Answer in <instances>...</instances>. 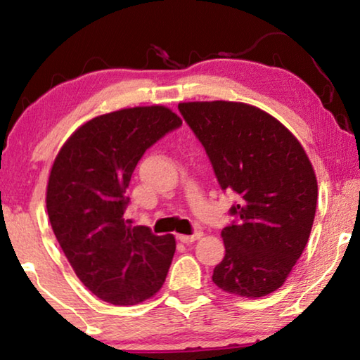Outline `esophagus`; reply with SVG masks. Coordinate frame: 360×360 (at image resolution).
Instances as JSON below:
<instances>
[{"label": "esophagus", "mask_w": 360, "mask_h": 360, "mask_svg": "<svg viewBox=\"0 0 360 360\" xmlns=\"http://www.w3.org/2000/svg\"><path fill=\"white\" fill-rule=\"evenodd\" d=\"M202 236H203V231L197 230L192 235H178V240L182 241V243H186V245H188V243H193V241L200 240V238H202Z\"/></svg>", "instance_id": "obj_1"}]
</instances>
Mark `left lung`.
<instances>
[{"mask_svg":"<svg viewBox=\"0 0 360 360\" xmlns=\"http://www.w3.org/2000/svg\"><path fill=\"white\" fill-rule=\"evenodd\" d=\"M222 191L238 195L222 230L225 257L212 283L264 297L284 284L311 233L318 182L297 138L259 108L233 101L179 103Z\"/></svg>","mask_w":360,"mask_h":360,"instance_id":"left-lung-1","label":"left lung"}]
</instances>
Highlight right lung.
<instances>
[{"mask_svg": "<svg viewBox=\"0 0 360 360\" xmlns=\"http://www.w3.org/2000/svg\"><path fill=\"white\" fill-rule=\"evenodd\" d=\"M181 125L165 106L120 109L77 129L53 162L49 221L77 278L108 303L136 304L165 283L174 236L131 227L124 212L144 152Z\"/></svg>", "mask_w": 360, "mask_h": 360, "instance_id": "right-lung-1", "label": "right lung"}]
</instances>
